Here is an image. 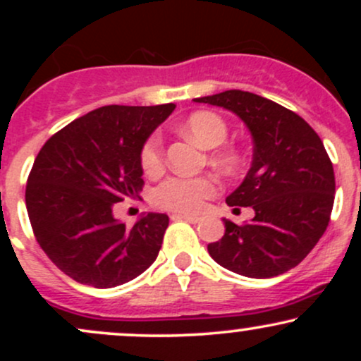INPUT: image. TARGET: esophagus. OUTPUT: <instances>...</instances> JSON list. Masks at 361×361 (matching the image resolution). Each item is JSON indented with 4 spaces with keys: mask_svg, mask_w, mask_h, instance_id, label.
<instances>
[{
    "mask_svg": "<svg viewBox=\"0 0 361 361\" xmlns=\"http://www.w3.org/2000/svg\"><path fill=\"white\" fill-rule=\"evenodd\" d=\"M171 219H173V221H186L190 224L200 222V217H195V215H188V214H173Z\"/></svg>",
    "mask_w": 361,
    "mask_h": 361,
    "instance_id": "obj_1",
    "label": "esophagus"
}]
</instances>
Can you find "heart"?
<instances>
[{
  "instance_id": "b5f03b06",
  "label": "heart",
  "mask_w": 361,
  "mask_h": 361,
  "mask_svg": "<svg viewBox=\"0 0 361 361\" xmlns=\"http://www.w3.org/2000/svg\"><path fill=\"white\" fill-rule=\"evenodd\" d=\"M183 130L195 142L205 149L219 147L227 139L226 120L214 111H195L183 123ZM164 149L161 135H151L140 151V166L149 175L163 168ZM212 161L222 168H233L235 154L231 149H219L212 154ZM219 185L212 176H169L161 181L152 192V204L157 209L181 214H197L205 207V202L217 193Z\"/></svg>"
}]
</instances>
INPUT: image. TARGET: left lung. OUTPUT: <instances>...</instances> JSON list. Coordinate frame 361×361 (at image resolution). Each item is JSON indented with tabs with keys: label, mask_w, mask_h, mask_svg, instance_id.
Wrapping results in <instances>:
<instances>
[{
	"label": "left lung",
	"mask_w": 361,
	"mask_h": 361,
	"mask_svg": "<svg viewBox=\"0 0 361 361\" xmlns=\"http://www.w3.org/2000/svg\"><path fill=\"white\" fill-rule=\"evenodd\" d=\"M197 103L224 106L252 135V164L229 207H252L251 222L226 221V234L207 246L219 264L250 279L292 270L324 234L334 204V169L324 144L295 111L250 93L229 90ZM235 210V209H234Z\"/></svg>",
	"instance_id": "1"
}]
</instances>
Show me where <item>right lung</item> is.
Instances as JSON below:
<instances>
[{
	"label": "right lung",
	"instance_id": "right-lung-1",
	"mask_svg": "<svg viewBox=\"0 0 361 361\" xmlns=\"http://www.w3.org/2000/svg\"><path fill=\"white\" fill-rule=\"evenodd\" d=\"M175 106H102L56 132L37 154L25 190L28 219L49 259L73 280L111 288L154 263L168 215L147 214L127 227L114 209L139 198L140 151Z\"/></svg>",
	"mask_w": 361,
	"mask_h": 361
}]
</instances>
